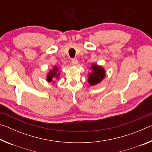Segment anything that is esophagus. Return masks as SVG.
Returning a JSON list of instances; mask_svg holds the SVG:
<instances>
[{
	"label": "esophagus",
	"mask_w": 152,
	"mask_h": 152,
	"mask_svg": "<svg viewBox=\"0 0 152 152\" xmlns=\"http://www.w3.org/2000/svg\"><path fill=\"white\" fill-rule=\"evenodd\" d=\"M72 65H76L77 64H78V60H76V58H72Z\"/></svg>",
	"instance_id": "esophagus-1"
}]
</instances>
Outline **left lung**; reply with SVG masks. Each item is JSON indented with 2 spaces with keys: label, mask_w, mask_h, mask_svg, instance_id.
<instances>
[{
  "label": "left lung",
  "mask_w": 152,
  "mask_h": 152,
  "mask_svg": "<svg viewBox=\"0 0 152 152\" xmlns=\"http://www.w3.org/2000/svg\"><path fill=\"white\" fill-rule=\"evenodd\" d=\"M92 69L93 70V72L89 74L88 82L92 86L99 83L104 78L105 76V72L102 67L97 66L96 64H92Z\"/></svg>",
  "instance_id": "1"
}]
</instances>
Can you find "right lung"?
Instances as JSON below:
<instances>
[{"instance_id":"1","label":"right lung","mask_w":152,"mask_h":152,"mask_svg":"<svg viewBox=\"0 0 152 152\" xmlns=\"http://www.w3.org/2000/svg\"><path fill=\"white\" fill-rule=\"evenodd\" d=\"M58 70V69L56 68V67H55L54 68H53V70L52 71H50V73L48 74V77H47V80L48 82H51L52 81V78H55L56 76H58L59 73L57 74V72Z\"/></svg>"}]
</instances>
